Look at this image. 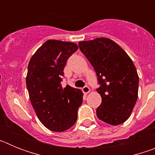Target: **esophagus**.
Wrapping results in <instances>:
<instances>
[{"instance_id":"34e87169","label":"esophagus","mask_w":155,"mask_h":155,"mask_svg":"<svg viewBox=\"0 0 155 155\" xmlns=\"http://www.w3.org/2000/svg\"><path fill=\"white\" fill-rule=\"evenodd\" d=\"M82 90H83V91H84V94H87V93H89L90 91H91L89 88V87H87V86H84Z\"/></svg>"}]
</instances>
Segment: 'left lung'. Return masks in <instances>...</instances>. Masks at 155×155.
Listing matches in <instances>:
<instances>
[{
  "label": "left lung",
  "instance_id": "8db88e82",
  "mask_svg": "<svg viewBox=\"0 0 155 155\" xmlns=\"http://www.w3.org/2000/svg\"><path fill=\"white\" fill-rule=\"evenodd\" d=\"M78 46L100 84L97 92L102 103L96 109L98 118L110 125L123 124L131 115L138 96L139 77L132 60L109 38L81 41Z\"/></svg>",
  "mask_w": 155,
  "mask_h": 155
}]
</instances>
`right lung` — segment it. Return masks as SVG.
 Masks as SVG:
<instances>
[{"mask_svg":"<svg viewBox=\"0 0 155 155\" xmlns=\"http://www.w3.org/2000/svg\"><path fill=\"white\" fill-rule=\"evenodd\" d=\"M78 46L74 42L49 39L30 59L26 86L31 105L44 127L63 132L73 127L78 118L83 93L61 82L68 59Z\"/></svg>","mask_w":155,"mask_h":155,"instance_id":"add662e5","label":"right lung"}]
</instances>
